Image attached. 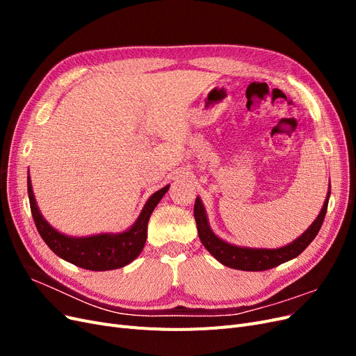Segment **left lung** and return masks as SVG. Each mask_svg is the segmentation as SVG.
Wrapping results in <instances>:
<instances>
[{"instance_id": "1", "label": "left lung", "mask_w": 356, "mask_h": 356, "mask_svg": "<svg viewBox=\"0 0 356 356\" xmlns=\"http://www.w3.org/2000/svg\"><path fill=\"white\" fill-rule=\"evenodd\" d=\"M330 193L331 191L328 190L324 207H322L318 218L312 222L310 227L293 243L277 248V250H254V248H241V246H234L221 241L209 229L202 200L197 197L195 202V218L197 224V233H199L200 242L224 266L238 268V270H248V272L268 270V268L276 267L288 260H293V258H296L297 255L303 252L309 246V243L316 238L318 232L321 230V225L325 218Z\"/></svg>"}]
</instances>
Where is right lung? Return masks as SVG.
<instances>
[{
	"instance_id": "add662e5",
	"label": "right lung",
	"mask_w": 356,
	"mask_h": 356,
	"mask_svg": "<svg viewBox=\"0 0 356 356\" xmlns=\"http://www.w3.org/2000/svg\"><path fill=\"white\" fill-rule=\"evenodd\" d=\"M168 188L169 186L156 191L147 200L136 222L127 232L118 234L105 233L98 236H89V238H70V236L62 234L53 229L42 218V215L40 213L35 204L34 191H32L31 179L28 177V196L32 218H34L37 230L42 241L47 243L53 252L63 258V260L95 272L120 268L134 261L141 254L147 241V225L149 215H152V212L157 207L160 199L165 196Z\"/></svg>"
}]
</instances>
